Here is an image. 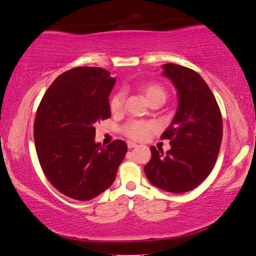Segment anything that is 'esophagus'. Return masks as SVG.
<instances>
[{
    "label": "esophagus",
    "mask_w": 256,
    "mask_h": 256,
    "mask_svg": "<svg viewBox=\"0 0 256 256\" xmlns=\"http://www.w3.org/2000/svg\"><path fill=\"white\" fill-rule=\"evenodd\" d=\"M138 146L136 143H134V142H132V141H128V148H136Z\"/></svg>",
    "instance_id": "obj_1"
}]
</instances>
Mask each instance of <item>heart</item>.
Masks as SVG:
<instances>
[{
  "mask_svg": "<svg viewBox=\"0 0 256 256\" xmlns=\"http://www.w3.org/2000/svg\"><path fill=\"white\" fill-rule=\"evenodd\" d=\"M144 96H146V100L150 102L160 98L162 100H166V94L164 88L158 85V84H146L141 87ZM124 94L122 92H118L112 96L110 100V108L113 113H118L123 110L124 106ZM154 130V125L150 122H143V120H130L123 126V133L130 138L136 141H142L146 138L150 133Z\"/></svg>",
  "mask_w": 256,
  "mask_h": 256,
  "instance_id": "1",
  "label": "heart"
}]
</instances>
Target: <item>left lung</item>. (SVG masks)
<instances>
[{
    "label": "left lung",
    "instance_id": "8db88e82",
    "mask_svg": "<svg viewBox=\"0 0 256 256\" xmlns=\"http://www.w3.org/2000/svg\"><path fill=\"white\" fill-rule=\"evenodd\" d=\"M162 75L172 82L178 108L161 138L170 140L164 153L151 146V160L144 166L148 180L164 192L181 194L200 184L215 166L222 138V118L215 96L192 69L162 64Z\"/></svg>",
    "mask_w": 256,
    "mask_h": 256
}]
</instances>
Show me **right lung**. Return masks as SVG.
Segmentation results:
<instances>
[{"label": "right lung", "mask_w": 256, "mask_h": 256, "mask_svg": "<svg viewBox=\"0 0 256 256\" xmlns=\"http://www.w3.org/2000/svg\"><path fill=\"white\" fill-rule=\"evenodd\" d=\"M110 72L77 67L64 72L42 97L34 120V144L41 168L69 198L90 200L114 182L126 143L95 142V124L110 118Z\"/></svg>", "instance_id": "obj_1"}]
</instances>
